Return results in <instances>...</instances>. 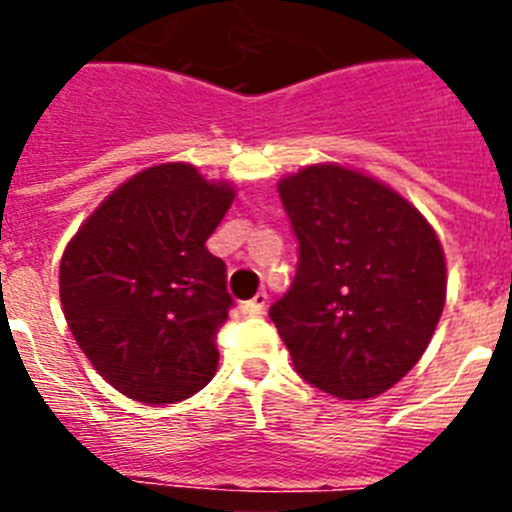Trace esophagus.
Listing matches in <instances>:
<instances>
[{"mask_svg":"<svg viewBox=\"0 0 512 512\" xmlns=\"http://www.w3.org/2000/svg\"><path fill=\"white\" fill-rule=\"evenodd\" d=\"M266 305H269V295H266V292H259V295H253V300L243 302L241 312L243 315H261V312L266 310Z\"/></svg>","mask_w":512,"mask_h":512,"instance_id":"34e87169","label":"esophagus"}]
</instances>
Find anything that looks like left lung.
<instances>
[{"mask_svg":"<svg viewBox=\"0 0 512 512\" xmlns=\"http://www.w3.org/2000/svg\"><path fill=\"white\" fill-rule=\"evenodd\" d=\"M279 197L300 261L269 318L297 374L341 400L382 395L418 364L441 318L438 235L395 189L338 164L284 176Z\"/></svg>","mask_w":512,"mask_h":512,"instance_id":"left-lung-1","label":"left lung"}]
</instances>
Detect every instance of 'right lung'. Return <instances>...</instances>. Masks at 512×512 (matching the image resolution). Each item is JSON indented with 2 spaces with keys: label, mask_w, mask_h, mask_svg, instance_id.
Segmentation results:
<instances>
[{
  "label": "right lung",
  "mask_w": 512,
  "mask_h": 512,
  "mask_svg": "<svg viewBox=\"0 0 512 512\" xmlns=\"http://www.w3.org/2000/svg\"><path fill=\"white\" fill-rule=\"evenodd\" d=\"M235 192L192 164L140 171L84 220L58 269L66 323L117 392L171 405L217 369V330L233 305L207 238Z\"/></svg>",
  "instance_id": "add662e5"
}]
</instances>
